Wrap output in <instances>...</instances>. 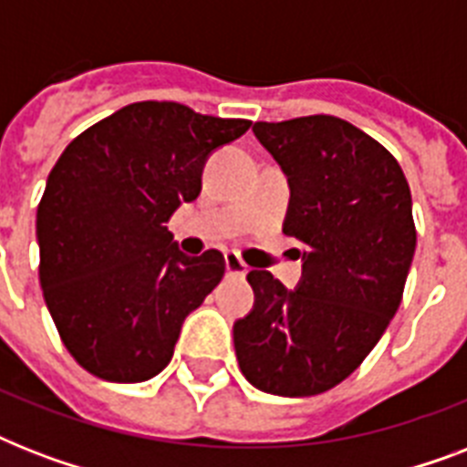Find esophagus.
<instances>
[{
  "instance_id": "34e87169",
  "label": "esophagus",
  "mask_w": 467,
  "mask_h": 467,
  "mask_svg": "<svg viewBox=\"0 0 467 467\" xmlns=\"http://www.w3.org/2000/svg\"><path fill=\"white\" fill-rule=\"evenodd\" d=\"M225 269L230 276H244L247 274V264L242 262L237 252H225Z\"/></svg>"
}]
</instances>
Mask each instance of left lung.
<instances>
[{
	"label": "left lung",
	"instance_id": "left-lung-1",
	"mask_svg": "<svg viewBox=\"0 0 467 467\" xmlns=\"http://www.w3.org/2000/svg\"><path fill=\"white\" fill-rule=\"evenodd\" d=\"M252 130L288 176L284 233L306 252L296 291L249 271L254 307L234 322V354L259 390L310 398L351 376L395 317L417 247L412 193L398 160L347 120Z\"/></svg>",
	"mask_w": 467,
	"mask_h": 467
}]
</instances>
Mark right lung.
<instances>
[{
  "instance_id": "obj_1",
  "label": "right lung",
  "mask_w": 467,
  "mask_h": 467,
  "mask_svg": "<svg viewBox=\"0 0 467 467\" xmlns=\"http://www.w3.org/2000/svg\"><path fill=\"white\" fill-rule=\"evenodd\" d=\"M249 126L138 101L55 161L36 215L40 288L62 344L91 376L142 383L171 361L183 319L220 284L225 259L218 249L186 256L167 223L198 198L213 150Z\"/></svg>"
}]
</instances>
